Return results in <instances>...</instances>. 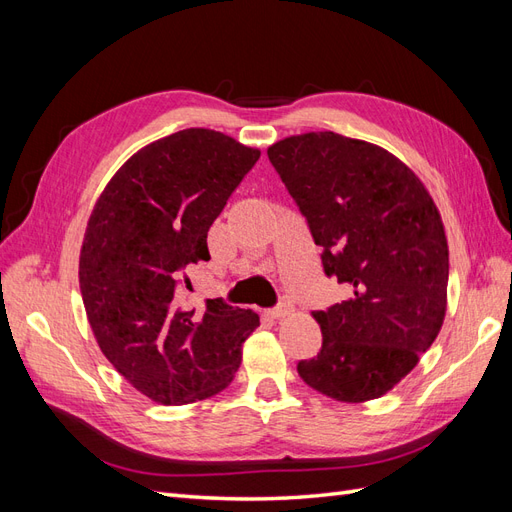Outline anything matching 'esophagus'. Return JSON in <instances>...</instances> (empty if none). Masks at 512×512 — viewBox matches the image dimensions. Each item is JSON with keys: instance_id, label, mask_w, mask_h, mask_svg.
<instances>
[{"instance_id": "obj_1", "label": "esophagus", "mask_w": 512, "mask_h": 512, "mask_svg": "<svg viewBox=\"0 0 512 512\" xmlns=\"http://www.w3.org/2000/svg\"><path fill=\"white\" fill-rule=\"evenodd\" d=\"M294 312V307H292V303L290 301H280L277 303L273 309H271V316L273 318H286V316H290Z\"/></svg>"}]
</instances>
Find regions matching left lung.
Wrapping results in <instances>:
<instances>
[{"mask_svg":"<svg viewBox=\"0 0 512 512\" xmlns=\"http://www.w3.org/2000/svg\"><path fill=\"white\" fill-rule=\"evenodd\" d=\"M267 156L352 299L314 318L322 348L299 361L305 384L348 404L406 378L446 314L448 245L440 213L393 153L335 132L288 136Z\"/></svg>","mask_w":512,"mask_h":512,"instance_id":"8db88e82","label":"left lung"}]
</instances>
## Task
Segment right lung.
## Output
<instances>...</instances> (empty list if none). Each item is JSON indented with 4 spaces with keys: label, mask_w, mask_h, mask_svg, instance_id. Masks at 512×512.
<instances>
[{
    "label": "right lung",
    "mask_w": 512,
    "mask_h": 512,
    "mask_svg": "<svg viewBox=\"0 0 512 512\" xmlns=\"http://www.w3.org/2000/svg\"><path fill=\"white\" fill-rule=\"evenodd\" d=\"M260 151L190 128L143 147L91 211L79 282L98 346L136 391L164 406L211 397L235 378L252 309L207 299L190 309L188 271L209 260L207 232Z\"/></svg>",
    "instance_id": "1"
}]
</instances>
